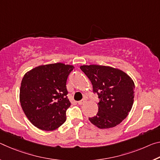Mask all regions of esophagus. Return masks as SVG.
I'll use <instances>...</instances> for the list:
<instances>
[{"mask_svg":"<svg viewBox=\"0 0 160 160\" xmlns=\"http://www.w3.org/2000/svg\"><path fill=\"white\" fill-rule=\"evenodd\" d=\"M85 102V100H80L78 102V105H82V104H84Z\"/></svg>","mask_w":160,"mask_h":160,"instance_id":"1","label":"esophagus"}]
</instances>
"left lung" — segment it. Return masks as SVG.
<instances>
[{
  "label": "left lung",
  "instance_id": "1",
  "mask_svg": "<svg viewBox=\"0 0 160 160\" xmlns=\"http://www.w3.org/2000/svg\"><path fill=\"white\" fill-rule=\"evenodd\" d=\"M97 92V115L89 118L92 124L100 129L112 128L127 118L132 108L135 97V83L126 72L118 68L98 65L80 67Z\"/></svg>",
  "mask_w": 160,
  "mask_h": 160
}]
</instances>
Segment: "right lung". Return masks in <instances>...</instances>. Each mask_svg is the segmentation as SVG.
<instances>
[{
	"label": "right lung",
	"instance_id": "add662e5",
	"mask_svg": "<svg viewBox=\"0 0 160 160\" xmlns=\"http://www.w3.org/2000/svg\"><path fill=\"white\" fill-rule=\"evenodd\" d=\"M74 66L62 62L42 65L25 73L20 88V102L25 115L40 130L52 131L66 120L70 106L67 79Z\"/></svg>",
	"mask_w": 160,
	"mask_h": 160
}]
</instances>
